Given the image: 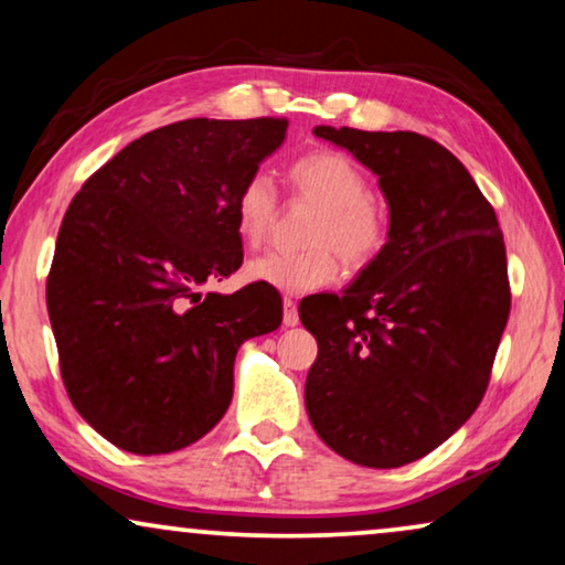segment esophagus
Here are the masks:
<instances>
[{
	"instance_id": "esophagus-1",
	"label": "esophagus",
	"mask_w": 565,
	"mask_h": 565,
	"mask_svg": "<svg viewBox=\"0 0 565 565\" xmlns=\"http://www.w3.org/2000/svg\"><path fill=\"white\" fill-rule=\"evenodd\" d=\"M282 323L285 327H296L298 323V303L292 298H282Z\"/></svg>"
}]
</instances>
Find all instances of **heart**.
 <instances>
[{"mask_svg":"<svg viewBox=\"0 0 565 565\" xmlns=\"http://www.w3.org/2000/svg\"><path fill=\"white\" fill-rule=\"evenodd\" d=\"M288 184L296 200L316 205L303 252H269L246 265V277L269 288L303 296L327 288L342 275V260L362 269L381 257L391 238V215L370 192L365 169L350 153L313 149L288 167ZM277 190L267 174L246 177L234 198L236 234L246 246H259L277 218Z\"/></svg>","mask_w":565,"mask_h":565,"instance_id":"b5f03b06","label":"heart"}]
</instances>
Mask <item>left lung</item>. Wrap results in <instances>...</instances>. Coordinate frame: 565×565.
<instances>
[{"mask_svg": "<svg viewBox=\"0 0 565 565\" xmlns=\"http://www.w3.org/2000/svg\"><path fill=\"white\" fill-rule=\"evenodd\" d=\"M381 177L391 238L342 296L300 303L319 342L306 412L367 468L414 462L458 431L491 381L512 290L497 213L458 157L412 130H313Z\"/></svg>", "mask_w": 565, "mask_h": 565, "instance_id": "8db88e82", "label": "left lung"}]
</instances>
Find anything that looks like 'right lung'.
<instances>
[{"label":"right lung","instance_id":"obj_1","mask_svg":"<svg viewBox=\"0 0 565 565\" xmlns=\"http://www.w3.org/2000/svg\"><path fill=\"white\" fill-rule=\"evenodd\" d=\"M288 118H192L128 143L61 221L45 303L61 381L84 422L136 455L182 450L234 396L236 350L275 331L269 285H203L244 262L234 198Z\"/></svg>","mask_w":565,"mask_h":565}]
</instances>
